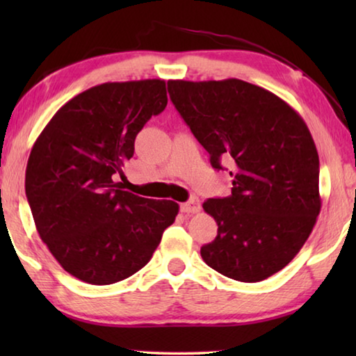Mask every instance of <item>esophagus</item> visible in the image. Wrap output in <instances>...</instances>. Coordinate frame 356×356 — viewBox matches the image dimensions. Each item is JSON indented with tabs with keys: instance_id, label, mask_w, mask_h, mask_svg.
Listing matches in <instances>:
<instances>
[{
	"instance_id": "1",
	"label": "esophagus",
	"mask_w": 356,
	"mask_h": 356,
	"mask_svg": "<svg viewBox=\"0 0 356 356\" xmlns=\"http://www.w3.org/2000/svg\"><path fill=\"white\" fill-rule=\"evenodd\" d=\"M180 210H182L184 213H197L201 210V204L197 197H191L188 202H185L180 206Z\"/></svg>"
}]
</instances>
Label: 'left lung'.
I'll use <instances>...</instances> for the list:
<instances>
[{
	"label": "left lung",
	"instance_id": "8db88e82",
	"mask_svg": "<svg viewBox=\"0 0 356 356\" xmlns=\"http://www.w3.org/2000/svg\"><path fill=\"white\" fill-rule=\"evenodd\" d=\"M176 110L215 170L231 161L232 195L202 204L218 225L204 245L209 267L242 282L278 273L321 213L318 154L300 114L278 95L237 78L168 81Z\"/></svg>",
	"mask_w": 356,
	"mask_h": 356
}]
</instances>
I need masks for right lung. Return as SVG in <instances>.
Masks as SVG:
<instances>
[{
	"instance_id": "right-lung-1",
	"label": "right lung",
	"mask_w": 356,
	"mask_h": 356,
	"mask_svg": "<svg viewBox=\"0 0 356 356\" xmlns=\"http://www.w3.org/2000/svg\"><path fill=\"white\" fill-rule=\"evenodd\" d=\"M166 83H104L59 108L29 154L26 197L38 232L59 265L106 286L146 265L179 204L122 190L118 176L135 138L166 108Z\"/></svg>"
}]
</instances>
